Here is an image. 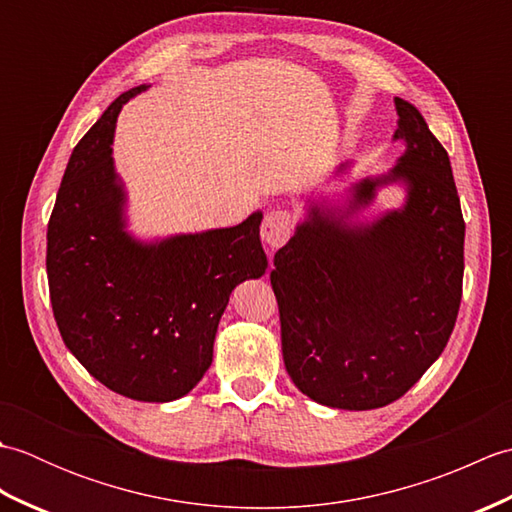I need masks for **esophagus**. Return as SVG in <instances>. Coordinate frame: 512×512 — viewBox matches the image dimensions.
<instances>
[{
    "mask_svg": "<svg viewBox=\"0 0 512 512\" xmlns=\"http://www.w3.org/2000/svg\"><path fill=\"white\" fill-rule=\"evenodd\" d=\"M292 213L286 209H273L268 211L264 222H262V239L266 246L270 248H279L288 242V237L292 235Z\"/></svg>",
    "mask_w": 512,
    "mask_h": 512,
    "instance_id": "34e87169",
    "label": "esophagus"
}]
</instances>
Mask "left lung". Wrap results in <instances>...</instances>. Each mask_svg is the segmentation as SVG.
<instances>
[{
    "label": "left lung",
    "mask_w": 512,
    "mask_h": 512,
    "mask_svg": "<svg viewBox=\"0 0 512 512\" xmlns=\"http://www.w3.org/2000/svg\"><path fill=\"white\" fill-rule=\"evenodd\" d=\"M405 156L363 180L354 206L402 180L407 204L350 228L314 209L270 273L292 383L339 409H378L418 383L449 343L464 277V217L447 149L416 105L396 96Z\"/></svg>",
    "instance_id": "left-lung-1"
}]
</instances>
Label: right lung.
Segmentation results:
<instances>
[{
    "instance_id": "add662e5",
    "label": "right lung",
    "mask_w": 512,
    "mask_h": 512,
    "mask_svg": "<svg viewBox=\"0 0 512 512\" xmlns=\"http://www.w3.org/2000/svg\"><path fill=\"white\" fill-rule=\"evenodd\" d=\"M121 94L74 147L48 222L46 270L63 343L116 394L176 400L200 383L237 284L262 277V213L233 228L143 246L123 231L110 156Z\"/></svg>"
}]
</instances>
